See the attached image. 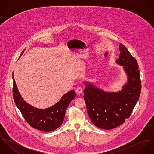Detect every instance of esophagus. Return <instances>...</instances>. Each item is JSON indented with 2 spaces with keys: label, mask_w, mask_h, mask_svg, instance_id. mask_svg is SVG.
<instances>
[{
  "label": "esophagus",
  "mask_w": 154,
  "mask_h": 154,
  "mask_svg": "<svg viewBox=\"0 0 154 154\" xmlns=\"http://www.w3.org/2000/svg\"><path fill=\"white\" fill-rule=\"evenodd\" d=\"M76 92L78 94H81L82 92V91H83V89L81 88V87H78V88H76Z\"/></svg>",
  "instance_id": "obj_1"
}]
</instances>
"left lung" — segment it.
<instances>
[{"mask_svg":"<svg viewBox=\"0 0 154 154\" xmlns=\"http://www.w3.org/2000/svg\"><path fill=\"white\" fill-rule=\"evenodd\" d=\"M120 51L116 63L123 66L128 80L118 92H107L91 82L85 81L84 98L88 116L97 127L109 130L125 123L132 113L141 91V82L136 60L127 48L119 45Z\"/></svg>","mask_w":154,"mask_h":154,"instance_id":"left-lung-1","label":"left lung"}]
</instances>
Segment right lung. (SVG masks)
Returning a JSON list of instances; mask_svg holds the SVG:
<instances>
[{
  "mask_svg": "<svg viewBox=\"0 0 154 154\" xmlns=\"http://www.w3.org/2000/svg\"><path fill=\"white\" fill-rule=\"evenodd\" d=\"M23 52L24 50L20 57ZM12 75L14 101L28 123L35 129L45 132L53 131L60 126L69 104L76 97L75 92L73 90L67 92L59 102L50 107L45 109H37L24 101L16 85L14 73Z\"/></svg>",
  "mask_w": 154,
  "mask_h": 154,
  "instance_id": "add662e5",
  "label": "right lung"
}]
</instances>
